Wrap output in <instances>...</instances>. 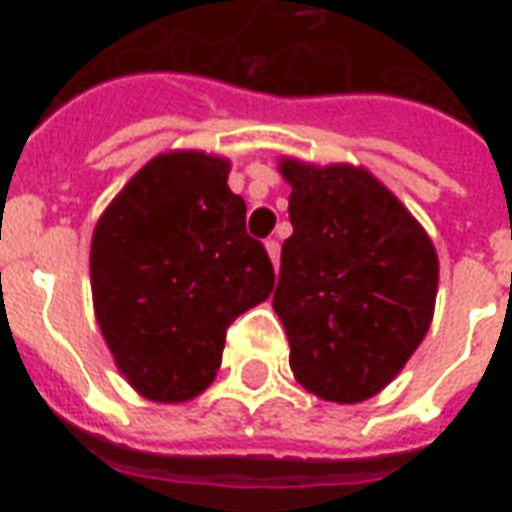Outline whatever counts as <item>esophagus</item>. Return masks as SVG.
Instances as JSON below:
<instances>
[{
	"instance_id": "esophagus-1",
	"label": "esophagus",
	"mask_w": 512,
	"mask_h": 512,
	"mask_svg": "<svg viewBox=\"0 0 512 512\" xmlns=\"http://www.w3.org/2000/svg\"><path fill=\"white\" fill-rule=\"evenodd\" d=\"M266 252H268V257H271V263H274V268H279V255H282V244H279L277 238H268V241H266Z\"/></svg>"
}]
</instances>
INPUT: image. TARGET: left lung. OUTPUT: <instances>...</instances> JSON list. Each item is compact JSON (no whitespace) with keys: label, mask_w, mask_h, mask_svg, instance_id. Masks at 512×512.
<instances>
[{"label":"left lung","mask_w":512,"mask_h":512,"mask_svg":"<svg viewBox=\"0 0 512 512\" xmlns=\"http://www.w3.org/2000/svg\"><path fill=\"white\" fill-rule=\"evenodd\" d=\"M293 235L282 244L274 310L290 370L307 392L362 403L403 370L428 334L439 257L425 227L354 164L279 161Z\"/></svg>","instance_id":"8db88e82"}]
</instances>
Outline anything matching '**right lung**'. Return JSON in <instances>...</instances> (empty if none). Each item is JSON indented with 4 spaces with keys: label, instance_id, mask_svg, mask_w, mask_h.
Masks as SVG:
<instances>
[{
    "label": "right lung",
    "instance_id": "1",
    "mask_svg": "<svg viewBox=\"0 0 512 512\" xmlns=\"http://www.w3.org/2000/svg\"><path fill=\"white\" fill-rule=\"evenodd\" d=\"M227 172V158L202 150L158 153L93 230L95 321L117 370L156 403L205 392L227 326L274 290V266L246 235V202Z\"/></svg>",
    "mask_w": 512,
    "mask_h": 512
}]
</instances>
